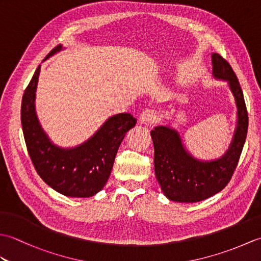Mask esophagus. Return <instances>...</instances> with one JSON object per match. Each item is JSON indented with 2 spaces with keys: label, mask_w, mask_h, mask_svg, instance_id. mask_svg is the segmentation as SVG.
<instances>
[{
  "label": "esophagus",
  "mask_w": 261,
  "mask_h": 261,
  "mask_svg": "<svg viewBox=\"0 0 261 261\" xmlns=\"http://www.w3.org/2000/svg\"><path fill=\"white\" fill-rule=\"evenodd\" d=\"M140 123L142 124H151L154 123L157 120V113L156 111L152 109H146L143 110L140 114Z\"/></svg>",
  "instance_id": "esophagus-1"
}]
</instances>
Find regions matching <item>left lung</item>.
Instances as JSON below:
<instances>
[{
  "label": "left lung",
  "mask_w": 261,
  "mask_h": 261,
  "mask_svg": "<svg viewBox=\"0 0 261 261\" xmlns=\"http://www.w3.org/2000/svg\"><path fill=\"white\" fill-rule=\"evenodd\" d=\"M214 79L228 82L237 105V126L229 149L214 160L196 159L187 150L181 137L169 125L151 130L154 148V174L168 199L195 203L215 195L228 185L237 168L248 131V113L243 93L230 64L212 54Z\"/></svg>",
  "instance_id": "obj_1"
}]
</instances>
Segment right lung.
I'll return each mask as SVG.
<instances>
[{
	"mask_svg": "<svg viewBox=\"0 0 261 261\" xmlns=\"http://www.w3.org/2000/svg\"><path fill=\"white\" fill-rule=\"evenodd\" d=\"M62 49V45L54 48L45 60ZM39 74L40 65L21 104L22 131L31 162L42 180L56 192L69 197H91L107 184L121 142L137 120L130 113L113 115L82 145L58 147L43 131L36 113Z\"/></svg>",
	"mask_w": 261,
	"mask_h": 261,
	"instance_id": "obj_1",
	"label": "right lung"
}]
</instances>
